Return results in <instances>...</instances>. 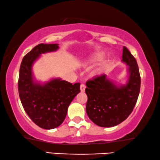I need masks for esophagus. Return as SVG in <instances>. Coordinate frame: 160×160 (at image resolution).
<instances>
[{"label":"esophagus","instance_id":"1","mask_svg":"<svg viewBox=\"0 0 160 160\" xmlns=\"http://www.w3.org/2000/svg\"><path fill=\"white\" fill-rule=\"evenodd\" d=\"M85 88H86V86H85V84H82L80 86V89H81V92H84L85 90Z\"/></svg>","mask_w":160,"mask_h":160}]
</instances>
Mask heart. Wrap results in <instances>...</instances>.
<instances>
[{"instance_id": "heart-1", "label": "heart", "mask_w": 160, "mask_h": 160, "mask_svg": "<svg viewBox=\"0 0 160 160\" xmlns=\"http://www.w3.org/2000/svg\"><path fill=\"white\" fill-rule=\"evenodd\" d=\"M100 59H102V55H101V54H98L95 56L90 57V58L86 59V60L84 61V65L92 64V63L95 62H97V61L100 60Z\"/></svg>"}]
</instances>
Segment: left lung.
Here are the masks:
<instances>
[{
  "label": "left lung",
  "mask_w": 160,
  "mask_h": 160,
  "mask_svg": "<svg viewBox=\"0 0 160 160\" xmlns=\"http://www.w3.org/2000/svg\"><path fill=\"white\" fill-rule=\"evenodd\" d=\"M122 62L129 65L128 82L118 87L102 74L87 81L86 111L89 119L100 127L111 128L128 118L134 108L141 88V76L136 60L123 47Z\"/></svg>",
  "instance_id": "8db88e82"
}]
</instances>
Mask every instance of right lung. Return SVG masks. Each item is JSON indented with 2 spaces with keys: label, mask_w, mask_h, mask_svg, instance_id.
I'll return each instance as SVG.
<instances>
[{
  "label": "right lung",
  "mask_w": 160,
  "mask_h": 160,
  "mask_svg": "<svg viewBox=\"0 0 160 160\" xmlns=\"http://www.w3.org/2000/svg\"><path fill=\"white\" fill-rule=\"evenodd\" d=\"M58 43H40L24 57L19 68V95L25 112L38 127L50 130L58 128L66 117L68 108L80 92V83L54 78L43 85L35 82L32 65L41 54L58 49Z\"/></svg>",
  "instance_id": "obj_1"
}]
</instances>
